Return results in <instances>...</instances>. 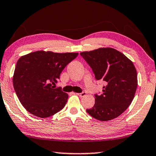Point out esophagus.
Listing matches in <instances>:
<instances>
[{
	"label": "esophagus",
	"instance_id": "obj_1",
	"mask_svg": "<svg viewBox=\"0 0 156 156\" xmlns=\"http://www.w3.org/2000/svg\"><path fill=\"white\" fill-rule=\"evenodd\" d=\"M86 92L85 91H83V92H81V93H78V94H77V95L78 96H79L80 97H84V96H86Z\"/></svg>",
	"mask_w": 156,
	"mask_h": 156
}]
</instances>
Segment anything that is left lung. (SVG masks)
Segmentation results:
<instances>
[{"mask_svg": "<svg viewBox=\"0 0 156 156\" xmlns=\"http://www.w3.org/2000/svg\"><path fill=\"white\" fill-rule=\"evenodd\" d=\"M80 54L92 69L95 78L106 84L102 94H95L94 106L87 112L104 122L118 117L135 96L138 86L135 66L122 53L109 47Z\"/></svg>", "mask_w": 156, "mask_h": 156, "instance_id": "8db88e82", "label": "left lung"}]
</instances>
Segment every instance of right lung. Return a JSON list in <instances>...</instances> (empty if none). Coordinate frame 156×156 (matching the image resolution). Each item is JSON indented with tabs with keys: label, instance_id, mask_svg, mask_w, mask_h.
I'll use <instances>...</instances> for the list:
<instances>
[{
	"label": "right lung",
	"instance_id": "1",
	"mask_svg": "<svg viewBox=\"0 0 156 156\" xmlns=\"http://www.w3.org/2000/svg\"><path fill=\"white\" fill-rule=\"evenodd\" d=\"M78 53L37 51L18 59L13 85L25 109L37 117H50L62 109L68 95L54 86L60 74Z\"/></svg>",
	"mask_w": 156,
	"mask_h": 156
}]
</instances>
